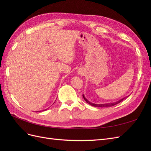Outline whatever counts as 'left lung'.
I'll list each match as a JSON object with an SVG mask.
<instances>
[{
	"label": "left lung",
	"instance_id": "left-lung-1",
	"mask_svg": "<svg viewBox=\"0 0 151 151\" xmlns=\"http://www.w3.org/2000/svg\"><path fill=\"white\" fill-rule=\"evenodd\" d=\"M83 96L85 101H86V103H88L89 104L91 105V106H93L94 107H99V108H106V107H111V106H115V105H116V104H118L119 103H120L121 101H122L124 99L127 98V97H129V96H127V97H125V98H122V99H121L120 100H118V101H117L116 102L109 103H104V104H95V103H93L90 102L89 101H88V100L85 98L84 94L83 95Z\"/></svg>",
	"mask_w": 151,
	"mask_h": 151
}]
</instances>
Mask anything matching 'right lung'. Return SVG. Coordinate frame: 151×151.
Instances as JSON below:
<instances>
[{
  "label": "right lung",
  "instance_id": "add662e5",
  "mask_svg": "<svg viewBox=\"0 0 151 151\" xmlns=\"http://www.w3.org/2000/svg\"><path fill=\"white\" fill-rule=\"evenodd\" d=\"M47 109H48V108H47ZM47 109H43V110H42V111H45V110H47Z\"/></svg>",
  "mask_w": 151,
  "mask_h": 151
}]
</instances>
